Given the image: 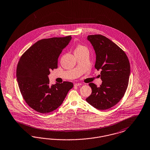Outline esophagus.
<instances>
[{"instance_id": "1", "label": "esophagus", "mask_w": 150, "mask_h": 150, "mask_svg": "<svg viewBox=\"0 0 150 150\" xmlns=\"http://www.w3.org/2000/svg\"><path fill=\"white\" fill-rule=\"evenodd\" d=\"M80 85H81V83H76V84H74V86H79Z\"/></svg>"}]
</instances>
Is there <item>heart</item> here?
Masks as SVG:
<instances>
[{"label":"heart","mask_w":150,"mask_h":150,"mask_svg":"<svg viewBox=\"0 0 150 150\" xmlns=\"http://www.w3.org/2000/svg\"><path fill=\"white\" fill-rule=\"evenodd\" d=\"M85 50H88V48L86 47H85V46H83L82 45H80L79 44L76 46L75 50V52H81V51H83Z\"/></svg>","instance_id":"b5f03b06"}]
</instances>
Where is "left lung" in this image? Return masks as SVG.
I'll use <instances>...</instances> for the list:
<instances>
[{
    "label": "left lung",
    "instance_id": "1",
    "mask_svg": "<svg viewBox=\"0 0 150 150\" xmlns=\"http://www.w3.org/2000/svg\"><path fill=\"white\" fill-rule=\"evenodd\" d=\"M96 54L95 67L100 69L102 84L98 88L89 84L91 94L86 99L99 110H106L116 105L124 96L130 74V64L125 51L109 38L101 35H89Z\"/></svg>",
    "mask_w": 150,
    "mask_h": 150
}]
</instances>
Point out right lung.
<instances>
[{
    "mask_svg": "<svg viewBox=\"0 0 150 150\" xmlns=\"http://www.w3.org/2000/svg\"><path fill=\"white\" fill-rule=\"evenodd\" d=\"M71 36L42 39L36 42L19 60L16 75L25 103L36 112L48 113L64 102L73 84L69 81L50 85L48 75L57 68L58 58Z\"/></svg>",
    "mask_w": 150,
    "mask_h": 150,
    "instance_id": "1",
    "label": "right lung"
}]
</instances>
